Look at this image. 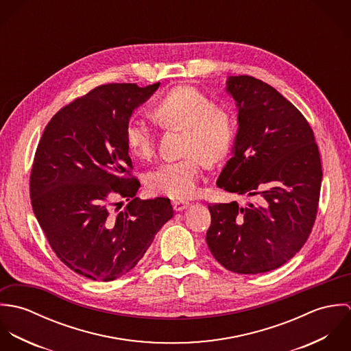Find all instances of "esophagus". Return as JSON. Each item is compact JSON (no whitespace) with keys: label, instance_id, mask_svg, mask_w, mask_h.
Returning <instances> with one entry per match:
<instances>
[{"label":"esophagus","instance_id":"obj_1","mask_svg":"<svg viewBox=\"0 0 351 351\" xmlns=\"http://www.w3.org/2000/svg\"><path fill=\"white\" fill-rule=\"evenodd\" d=\"M189 206L188 201H173V208L176 212H181Z\"/></svg>","mask_w":351,"mask_h":351}]
</instances>
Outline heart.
Here are the masks:
<instances>
[{
    "mask_svg": "<svg viewBox=\"0 0 351 351\" xmlns=\"http://www.w3.org/2000/svg\"><path fill=\"white\" fill-rule=\"evenodd\" d=\"M154 117L165 127L185 130L184 154L180 160L165 162L149 174L151 192L171 199H189L196 195L208 163L223 160L235 141V120L232 114L196 88L182 85L171 89L152 108ZM130 151L143 159L155 150L154 134L142 119H131L124 130Z\"/></svg>",
    "mask_w": 351,
    "mask_h": 351,
    "instance_id": "heart-1",
    "label": "heart"
}]
</instances>
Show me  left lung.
Returning a JSON list of instances; mask_svg holds the SVG:
<instances>
[{"label": "left lung", "mask_w": 351, "mask_h": 351, "mask_svg": "<svg viewBox=\"0 0 351 351\" xmlns=\"http://www.w3.org/2000/svg\"><path fill=\"white\" fill-rule=\"evenodd\" d=\"M238 132L217 186L249 197L212 204L208 247L227 270H274L300 251L313 227L322 162L313 131L300 110L274 88L250 75L228 77Z\"/></svg>", "instance_id": "left-lung-1"}]
</instances>
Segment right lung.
<instances>
[{
	"instance_id": "1",
	"label": "right lung",
	"mask_w": 351,
	"mask_h": 351,
	"mask_svg": "<svg viewBox=\"0 0 351 351\" xmlns=\"http://www.w3.org/2000/svg\"><path fill=\"white\" fill-rule=\"evenodd\" d=\"M158 88L97 86L63 106L38 145L29 178L34 213L56 256L93 281L134 269L173 217L169 199L136 197L141 182L130 177L124 138L134 110ZM116 197L130 201L123 211L111 208Z\"/></svg>"
}]
</instances>
